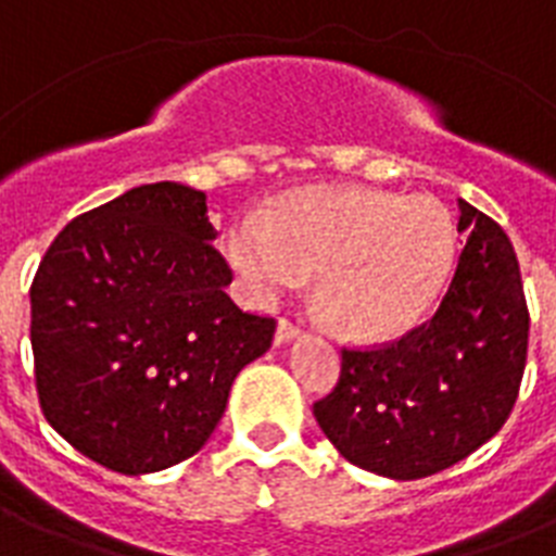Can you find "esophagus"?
<instances>
[{
  "instance_id": "1",
  "label": "esophagus",
  "mask_w": 556,
  "mask_h": 556,
  "mask_svg": "<svg viewBox=\"0 0 556 556\" xmlns=\"http://www.w3.org/2000/svg\"><path fill=\"white\" fill-rule=\"evenodd\" d=\"M300 331H302V325L291 323V319H279V325H277V342L293 340V337H300Z\"/></svg>"
}]
</instances>
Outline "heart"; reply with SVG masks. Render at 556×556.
Returning a JSON list of instances; mask_svg holds the SVG:
<instances>
[{"label":"heart","instance_id":"b5f03b06","mask_svg":"<svg viewBox=\"0 0 556 556\" xmlns=\"http://www.w3.org/2000/svg\"><path fill=\"white\" fill-rule=\"evenodd\" d=\"M454 254L457 228L440 202L371 188L293 193L274 219L242 216L228 233V260L254 300H279L317 274L323 317L354 340L422 323Z\"/></svg>","mask_w":556,"mask_h":556}]
</instances>
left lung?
Wrapping results in <instances>:
<instances>
[{"label": "left lung", "mask_w": 556, "mask_h": 556, "mask_svg": "<svg viewBox=\"0 0 556 556\" xmlns=\"http://www.w3.org/2000/svg\"><path fill=\"white\" fill-rule=\"evenodd\" d=\"M468 233L434 317L400 340L342 349L340 380L314 417L365 471L419 480L454 466L505 426L528 356V305L511 239L459 200Z\"/></svg>", "instance_id": "1"}]
</instances>
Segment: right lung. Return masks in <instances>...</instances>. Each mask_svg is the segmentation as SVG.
Returning a JSON list of instances; mask_svg holds the SVG:
<instances>
[{
    "mask_svg": "<svg viewBox=\"0 0 556 556\" xmlns=\"http://www.w3.org/2000/svg\"><path fill=\"white\" fill-rule=\"evenodd\" d=\"M205 193L130 188L56 233L30 286V349L45 419L119 473L193 457L231 382L270 349L277 319L228 296Z\"/></svg>",
    "mask_w": 556,
    "mask_h": 556,
    "instance_id": "add662e5",
    "label": "right lung"
}]
</instances>
